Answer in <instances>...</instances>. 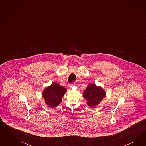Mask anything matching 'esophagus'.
I'll return each instance as SVG.
<instances>
[{"label":"esophagus","mask_w":146,"mask_h":146,"mask_svg":"<svg viewBox=\"0 0 146 146\" xmlns=\"http://www.w3.org/2000/svg\"><path fill=\"white\" fill-rule=\"evenodd\" d=\"M68 85H69V87H72V86H73V84H68Z\"/></svg>","instance_id":"34e87169"}]
</instances>
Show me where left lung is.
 I'll return each mask as SVG.
<instances>
[{"label": "left lung", "instance_id": "obj_1", "mask_svg": "<svg viewBox=\"0 0 146 146\" xmlns=\"http://www.w3.org/2000/svg\"><path fill=\"white\" fill-rule=\"evenodd\" d=\"M83 96L87 101V105L92 108L98 105L106 96V92L101 87L90 84L83 93Z\"/></svg>", "mask_w": 146, "mask_h": 146}]
</instances>
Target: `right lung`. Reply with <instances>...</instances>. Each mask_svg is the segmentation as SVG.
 Returning <instances> with one entry per match:
<instances>
[{"label": "right lung", "mask_w": 146, "mask_h": 146, "mask_svg": "<svg viewBox=\"0 0 146 146\" xmlns=\"http://www.w3.org/2000/svg\"><path fill=\"white\" fill-rule=\"evenodd\" d=\"M66 91L65 87L57 83H53L44 89L42 95L46 104L51 108H54L62 102V97Z\"/></svg>", "instance_id": "obj_1"}]
</instances>
